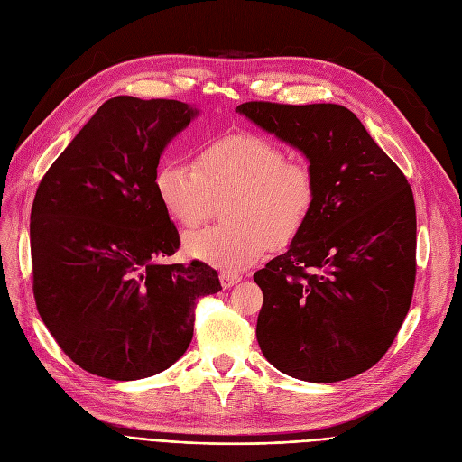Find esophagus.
<instances>
[{
	"label": "esophagus",
	"mask_w": 462,
	"mask_h": 462,
	"mask_svg": "<svg viewBox=\"0 0 462 462\" xmlns=\"http://www.w3.org/2000/svg\"><path fill=\"white\" fill-rule=\"evenodd\" d=\"M219 281H221V286H224V289H231L233 284H236L238 281H241V275L233 273V272H221L219 273Z\"/></svg>",
	"instance_id": "obj_1"
}]
</instances>
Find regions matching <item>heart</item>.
I'll return each mask as SVG.
<instances>
[{
	"label": "heart",
	"mask_w": 462,
	"mask_h": 462,
	"mask_svg": "<svg viewBox=\"0 0 462 462\" xmlns=\"http://www.w3.org/2000/svg\"><path fill=\"white\" fill-rule=\"evenodd\" d=\"M154 193L166 216L183 229L200 226L214 200L231 197V226L206 227L185 236L189 256L226 272L258 263L269 245L286 246L306 227L317 199L315 173L275 141L238 132L216 137L195 164L166 161L156 168Z\"/></svg>",
	"instance_id": "heart-1"
}]
</instances>
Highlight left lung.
I'll list each match as a JSON object with an SVG mask.
<instances>
[{
	"mask_svg": "<svg viewBox=\"0 0 462 462\" xmlns=\"http://www.w3.org/2000/svg\"><path fill=\"white\" fill-rule=\"evenodd\" d=\"M308 156L317 199L306 227L254 273L265 359L308 383H338L384 357L417 277L412 190L359 118L332 103L236 106Z\"/></svg>",
	"mask_w": 462,
	"mask_h": 462,
	"instance_id": "left-lung-1",
	"label": "left lung"
}]
</instances>
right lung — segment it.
<instances>
[{"label":"right lung","mask_w":462,"mask_h":462,"mask_svg":"<svg viewBox=\"0 0 462 462\" xmlns=\"http://www.w3.org/2000/svg\"><path fill=\"white\" fill-rule=\"evenodd\" d=\"M197 108L118 95L45 171L30 214L32 291L78 367L137 380L171 367L193 340L195 308L221 291L202 262L162 263L180 233L154 193L168 141Z\"/></svg>","instance_id":"add662e5"}]
</instances>
